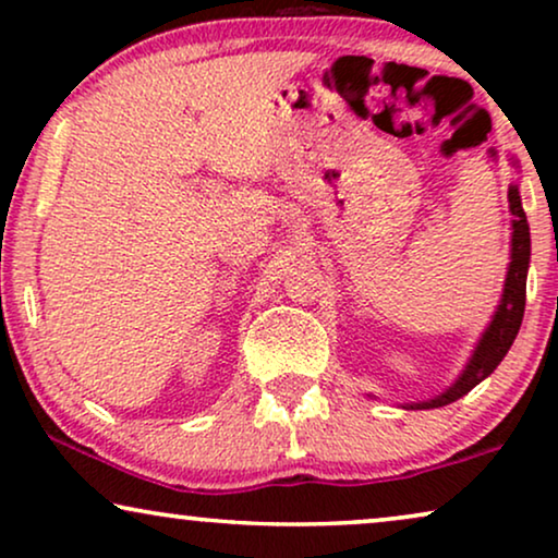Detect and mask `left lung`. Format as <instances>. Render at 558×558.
Returning <instances> with one entry per match:
<instances>
[{"instance_id": "1", "label": "left lung", "mask_w": 558, "mask_h": 558, "mask_svg": "<svg viewBox=\"0 0 558 558\" xmlns=\"http://www.w3.org/2000/svg\"><path fill=\"white\" fill-rule=\"evenodd\" d=\"M513 159V167L518 170V159ZM508 205H510V264L506 271V284H502V294L498 307H495L490 323L480 335L475 350H472L470 361L464 363L460 376L454 378V384H449L445 391L432 396L426 401H409L401 403V409H439L447 407L457 399H462L464 393H470L472 388L490 376L498 368L502 357L508 355L510 345H513L518 330L523 323V310H525V279H529V264H531V231L529 220H525L523 203H521V190L518 182H510L508 187Z\"/></svg>"}]
</instances>
